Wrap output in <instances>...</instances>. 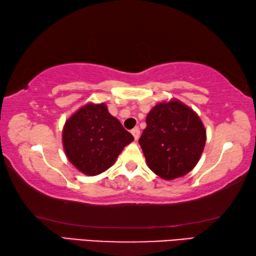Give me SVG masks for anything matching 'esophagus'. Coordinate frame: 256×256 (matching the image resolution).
Segmentation results:
<instances>
[{"label":"esophagus","mask_w":256,"mask_h":256,"mask_svg":"<svg viewBox=\"0 0 256 256\" xmlns=\"http://www.w3.org/2000/svg\"><path fill=\"white\" fill-rule=\"evenodd\" d=\"M131 133L133 134V136L136 140H138V138H140V130H138V128H134L131 131Z\"/></svg>","instance_id":"34e87169"}]
</instances>
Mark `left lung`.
<instances>
[{
    "label": "left lung",
    "instance_id": "left-lung-1",
    "mask_svg": "<svg viewBox=\"0 0 256 256\" xmlns=\"http://www.w3.org/2000/svg\"><path fill=\"white\" fill-rule=\"evenodd\" d=\"M138 138L148 167L170 180L196 167L206 140L204 125L192 108L172 99L156 105Z\"/></svg>",
    "mask_w": 256,
    "mask_h": 256
}]
</instances>
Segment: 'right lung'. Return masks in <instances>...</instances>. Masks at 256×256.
<instances>
[{"mask_svg":"<svg viewBox=\"0 0 256 256\" xmlns=\"http://www.w3.org/2000/svg\"><path fill=\"white\" fill-rule=\"evenodd\" d=\"M134 140L105 104H86L63 128V148L70 162L88 176L107 170Z\"/></svg>","mask_w":256,"mask_h":256,"instance_id":"add662e5","label":"right lung"}]
</instances>
